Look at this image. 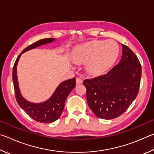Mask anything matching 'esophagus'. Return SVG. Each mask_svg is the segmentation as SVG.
<instances>
[{"label": "esophagus", "mask_w": 154, "mask_h": 154, "mask_svg": "<svg viewBox=\"0 0 154 154\" xmlns=\"http://www.w3.org/2000/svg\"><path fill=\"white\" fill-rule=\"evenodd\" d=\"M75 82H76V85H80L82 84L83 80L82 79H80V78H76V80H75Z\"/></svg>", "instance_id": "34e87169"}]
</instances>
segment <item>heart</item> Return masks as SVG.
I'll list each match as a JSON object with an SVG mask.
<instances>
[{
	"mask_svg": "<svg viewBox=\"0 0 154 154\" xmlns=\"http://www.w3.org/2000/svg\"><path fill=\"white\" fill-rule=\"evenodd\" d=\"M119 54V47L113 40H93L78 46L73 52L76 62L87 63L86 69L92 75H100L106 73Z\"/></svg>",
	"mask_w": 154,
	"mask_h": 154,
	"instance_id": "heart-1",
	"label": "heart"
}]
</instances>
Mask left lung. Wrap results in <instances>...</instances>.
<instances>
[{"label":"left lung","instance_id":"left-lung-1","mask_svg":"<svg viewBox=\"0 0 154 154\" xmlns=\"http://www.w3.org/2000/svg\"><path fill=\"white\" fill-rule=\"evenodd\" d=\"M122 47L119 63L107 74L83 82L88 106L102 119H114L122 115L139 92L141 66L131 48L123 44Z\"/></svg>","mask_w":154,"mask_h":154}]
</instances>
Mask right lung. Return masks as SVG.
Returning <instances> with one entry per match:
<instances>
[{
  "label": "right lung",
  "mask_w": 154,
  "mask_h": 154,
  "mask_svg": "<svg viewBox=\"0 0 154 154\" xmlns=\"http://www.w3.org/2000/svg\"><path fill=\"white\" fill-rule=\"evenodd\" d=\"M55 38H49L40 40L33 43L23 49L16 59L13 69V82L14 85L16 100L21 108L28 114L32 119L39 122L51 123L55 122L60 117L63 111L66 100L69 93L74 89L75 86V78L66 80L61 82L56 88L55 91L49 99L42 103H33L23 97L19 87L17 75V66L21 54L39 46L44 45L55 41Z\"/></svg>",
  "instance_id": "right-lung-1"
}]
</instances>
